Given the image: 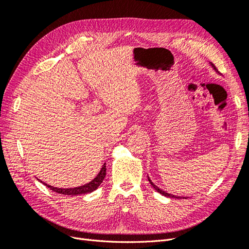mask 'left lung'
Returning <instances> with one entry per match:
<instances>
[{
    "label": "left lung",
    "mask_w": 249,
    "mask_h": 249,
    "mask_svg": "<svg viewBox=\"0 0 249 249\" xmlns=\"http://www.w3.org/2000/svg\"><path fill=\"white\" fill-rule=\"evenodd\" d=\"M211 65H212V67H213V69L217 71V70H216V67H215V65L214 64H212V63H211ZM218 72V71H217ZM148 180H149V183H150V185H152L153 187H154V189L156 190V191H158V192H159L160 194H162V195H164V196H167V197H171V198H187V197H180V196H176V195H173V194H169V193H167V192H165V191H163L162 189H160V188L159 187H157L153 182H152V180H150V178H148Z\"/></svg>",
    "instance_id": "1"
}]
</instances>
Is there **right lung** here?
<instances>
[{"mask_svg":"<svg viewBox=\"0 0 249 249\" xmlns=\"http://www.w3.org/2000/svg\"><path fill=\"white\" fill-rule=\"evenodd\" d=\"M105 177H106V164L103 165L102 169L100 170L99 175H97L91 182H89L85 185L83 186H80V187H76V188H66V189H64V188H57V187H53V186H50L46 183H42L41 180L40 182L42 184L46 185L48 188H50L51 190H53L54 192H57L59 194H64V195H80V194H86V193H90L94 191L95 189H97L99 188V186L103 183V180L105 178ZM38 179V178H37ZM39 180V179H38Z\"/></svg>","mask_w":249,"mask_h":249,"instance_id":"right-lung-1","label":"right lung"}]
</instances>
